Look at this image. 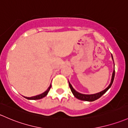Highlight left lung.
Segmentation results:
<instances>
[{
	"label": "left lung",
	"instance_id": "8db88e82",
	"mask_svg": "<svg viewBox=\"0 0 128 128\" xmlns=\"http://www.w3.org/2000/svg\"><path fill=\"white\" fill-rule=\"evenodd\" d=\"M112 59H113L112 55ZM114 77H115V69H114V72H113L112 77V80H111V82H110V84H109V86H108L107 88L105 89L104 91H101V92H98V93L94 94H83L79 93V92H78L77 91H75L74 89L72 88V85H71V84L69 83V82H68V84H69V87H70V88L71 91H72V92L73 93V94L74 95V96L75 97V98H77V99H80V100H85V101L92 102V101H94V100H96V99H99V98H100V97L102 96L104 94L105 92H106V91H107V90H108V89L111 87L112 84V83H113V82H114Z\"/></svg>",
	"mask_w": 128,
	"mask_h": 128
}]
</instances>
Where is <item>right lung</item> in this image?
<instances>
[{"label": "right lung", "mask_w": 128, "mask_h": 128, "mask_svg": "<svg viewBox=\"0 0 128 128\" xmlns=\"http://www.w3.org/2000/svg\"><path fill=\"white\" fill-rule=\"evenodd\" d=\"M51 88H52V84H50V86L49 88H48V90H47L46 91H45V92H44V93L41 94H40V95H37V96H36L30 97V98H28V97H25V98H26L27 99H30V100H37V99H42V98H44V97H45V96H46L47 94L48 93V92H49Z\"/></svg>", "instance_id": "add662e5"}]
</instances>
